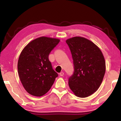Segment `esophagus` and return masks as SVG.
Instances as JSON below:
<instances>
[{
	"instance_id": "1",
	"label": "esophagus",
	"mask_w": 121,
	"mask_h": 121,
	"mask_svg": "<svg viewBox=\"0 0 121 121\" xmlns=\"http://www.w3.org/2000/svg\"><path fill=\"white\" fill-rule=\"evenodd\" d=\"M59 75H60V76H63L64 75V73H63V72H61Z\"/></svg>"
}]
</instances>
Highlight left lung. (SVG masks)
<instances>
[{"mask_svg":"<svg viewBox=\"0 0 121 121\" xmlns=\"http://www.w3.org/2000/svg\"><path fill=\"white\" fill-rule=\"evenodd\" d=\"M66 43L74 66L73 74L68 79L69 87L77 97H89L97 91L103 80L105 58L99 48L87 39L74 37Z\"/></svg>","mask_w":121,"mask_h":121,"instance_id":"8db88e82","label":"left lung"}]
</instances>
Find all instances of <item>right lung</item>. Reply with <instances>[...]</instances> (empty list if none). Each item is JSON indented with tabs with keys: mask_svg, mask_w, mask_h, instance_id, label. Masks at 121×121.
<instances>
[{
	"mask_svg": "<svg viewBox=\"0 0 121 121\" xmlns=\"http://www.w3.org/2000/svg\"><path fill=\"white\" fill-rule=\"evenodd\" d=\"M59 42V39L41 37L30 42L20 54L18 73L24 88L30 95L36 97L44 95L58 76L53 69L48 56Z\"/></svg>",
	"mask_w": 121,
	"mask_h": 121,
	"instance_id": "add662e5",
	"label": "right lung"
}]
</instances>
